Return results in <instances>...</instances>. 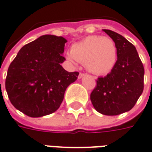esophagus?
<instances>
[{
	"instance_id": "34e87169",
	"label": "esophagus",
	"mask_w": 152,
	"mask_h": 152,
	"mask_svg": "<svg viewBox=\"0 0 152 152\" xmlns=\"http://www.w3.org/2000/svg\"><path fill=\"white\" fill-rule=\"evenodd\" d=\"M85 75H86L85 74H82V73H80V74H79V75H78V78H82L83 77V76H85Z\"/></svg>"
}]
</instances>
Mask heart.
Returning a JSON list of instances; mask_svg holds the SVG:
<instances>
[{"mask_svg":"<svg viewBox=\"0 0 152 152\" xmlns=\"http://www.w3.org/2000/svg\"><path fill=\"white\" fill-rule=\"evenodd\" d=\"M118 49L112 39L105 37L89 36L74 44L67 58L85 64L89 72L96 75L110 73L115 66Z\"/></svg>","mask_w":152,"mask_h":152,"instance_id":"obj_1","label":"heart"}]
</instances>
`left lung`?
<instances>
[{"instance_id":"1","label":"left lung","mask_w":152,"mask_h":152,"mask_svg":"<svg viewBox=\"0 0 152 152\" xmlns=\"http://www.w3.org/2000/svg\"><path fill=\"white\" fill-rule=\"evenodd\" d=\"M103 31L116 44L117 62L110 73L96 80L90 98L96 111L117 115L129 111L142 95L144 68L133 44L114 31Z\"/></svg>"}]
</instances>
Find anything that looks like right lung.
Wrapping results in <instances>:
<instances>
[{
    "instance_id": "right-lung-1",
    "label": "right lung",
    "mask_w": 152,
    "mask_h": 152,
    "mask_svg": "<svg viewBox=\"0 0 152 152\" xmlns=\"http://www.w3.org/2000/svg\"><path fill=\"white\" fill-rule=\"evenodd\" d=\"M66 42L63 37L47 34L19 50L5 79L10 101L19 111L37 118L59 109L66 88L79 74L61 66Z\"/></svg>"
}]
</instances>
